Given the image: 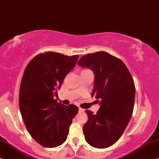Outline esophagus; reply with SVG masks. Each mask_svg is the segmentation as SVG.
Wrapping results in <instances>:
<instances>
[{
	"mask_svg": "<svg viewBox=\"0 0 159 159\" xmlns=\"http://www.w3.org/2000/svg\"><path fill=\"white\" fill-rule=\"evenodd\" d=\"M78 110H79V112H81V113H83V112L85 111V110L83 109V108H81V107H79V108H78Z\"/></svg>",
	"mask_w": 159,
	"mask_h": 159,
	"instance_id": "esophagus-1",
	"label": "esophagus"
}]
</instances>
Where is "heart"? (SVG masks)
Wrapping results in <instances>:
<instances>
[{
  "label": "heart",
  "instance_id": "heart-1",
  "mask_svg": "<svg viewBox=\"0 0 159 159\" xmlns=\"http://www.w3.org/2000/svg\"><path fill=\"white\" fill-rule=\"evenodd\" d=\"M87 70H84L83 71H87Z\"/></svg>",
  "mask_w": 159,
  "mask_h": 159
}]
</instances>
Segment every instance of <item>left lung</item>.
<instances>
[{
	"label": "left lung",
	"instance_id": "left-lung-1",
	"mask_svg": "<svg viewBox=\"0 0 159 159\" xmlns=\"http://www.w3.org/2000/svg\"><path fill=\"white\" fill-rule=\"evenodd\" d=\"M78 65L94 72L92 96L99 99L100 105L96 114L86 110L89 119L83 127L85 139L92 147L106 148L121 137L132 117L134 80L122 60L105 52L84 55Z\"/></svg>",
	"mask_w": 159,
	"mask_h": 159
}]
</instances>
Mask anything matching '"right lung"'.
<instances>
[{
	"instance_id": "obj_1",
	"label": "right lung",
	"mask_w": 159,
	"mask_h": 159,
	"mask_svg": "<svg viewBox=\"0 0 159 159\" xmlns=\"http://www.w3.org/2000/svg\"><path fill=\"white\" fill-rule=\"evenodd\" d=\"M78 59V55L41 53L32 59L24 71L20 110L30 134L43 147L54 148L64 143L72 120L78 113L77 106H66L54 99Z\"/></svg>"
}]
</instances>
